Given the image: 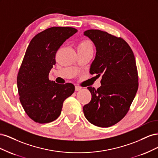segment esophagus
<instances>
[{
    "mask_svg": "<svg viewBox=\"0 0 158 158\" xmlns=\"http://www.w3.org/2000/svg\"><path fill=\"white\" fill-rule=\"evenodd\" d=\"M81 89H82V87H81V86H79V85H75V90L76 91H79Z\"/></svg>",
    "mask_w": 158,
    "mask_h": 158,
    "instance_id": "1",
    "label": "esophagus"
}]
</instances>
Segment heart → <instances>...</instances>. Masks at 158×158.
I'll use <instances>...</instances> for the list:
<instances>
[{
  "instance_id": "obj_1",
  "label": "heart",
  "mask_w": 158,
  "mask_h": 158,
  "mask_svg": "<svg viewBox=\"0 0 158 158\" xmlns=\"http://www.w3.org/2000/svg\"><path fill=\"white\" fill-rule=\"evenodd\" d=\"M78 50L82 51H93L92 45L91 42L88 40H83L80 41L78 45Z\"/></svg>"
}]
</instances>
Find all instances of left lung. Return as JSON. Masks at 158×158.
I'll list each match as a JSON object with an SVG mask.
<instances>
[{
	"label": "left lung",
	"instance_id": "1",
	"mask_svg": "<svg viewBox=\"0 0 158 158\" xmlns=\"http://www.w3.org/2000/svg\"><path fill=\"white\" fill-rule=\"evenodd\" d=\"M96 48L89 73L102 76L101 86L88 87L92 99L83 107L84 116L93 125L109 127L126 115L138 88L133 52L121 37L99 30L84 32Z\"/></svg>",
	"mask_w": 158,
	"mask_h": 158
}]
</instances>
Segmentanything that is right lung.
I'll return each mask as SVG.
<instances>
[{
  "instance_id": "right-lung-1",
  "label": "right lung",
  "mask_w": 158,
  "mask_h": 158,
  "mask_svg": "<svg viewBox=\"0 0 158 158\" xmlns=\"http://www.w3.org/2000/svg\"><path fill=\"white\" fill-rule=\"evenodd\" d=\"M77 31L70 27H52L37 34L27 47L17 85L23 109L36 123L55 121L61 113L64 100L74 92L73 84L55 83L49 80V74L56 63V51Z\"/></svg>"
}]
</instances>
